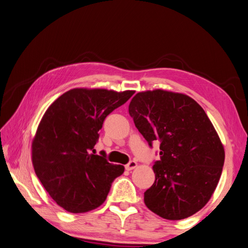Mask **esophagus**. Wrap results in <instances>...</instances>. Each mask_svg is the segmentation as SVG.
Segmentation results:
<instances>
[{
	"instance_id": "1",
	"label": "esophagus",
	"mask_w": 248,
	"mask_h": 248,
	"mask_svg": "<svg viewBox=\"0 0 248 248\" xmlns=\"http://www.w3.org/2000/svg\"><path fill=\"white\" fill-rule=\"evenodd\" d=\"M137 167H138V163L136 162V160H131V162H129L128 164L125 166V169L128 170V171H131L133 169H136Z\"/></svg>"
}]
</instances>
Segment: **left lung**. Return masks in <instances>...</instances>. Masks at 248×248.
I'll return each mask as SVG.
<instances>
[{
    "instance_id": "left-lung-1",
    "label": "left lung",
    "mask_w": 248,
    "mask_h": 248,
    "mask_svg": "<svg viewBox=\"0 0 248 248\" xmlns=\"http://www.w3.org/2000/svg\"><path fill=\"white\" fill-rule=\"evenodd\" d=\"M128 111L150 146L160 142L146 206L168 220L194 215L211 199L224 164V147L211 120L191 97L159 89L138 93Z\"/></svg>"
}]
</instances>
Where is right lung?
<instances>
[{
	"instance_id": "add662e5",
	"label": "right lung",
	"mask_w": 248,
	"mask_h": 248,
	"mask_svg": "<svg viewBox=\"0 0 248 248\" xmlns=\"http://www.w3.org/2000/svg\"><path fill=\"white\" fill-rule=\"evenodd\" d=\"M135 91L77 88L53 102L32 140V164L53 200L70 213H86L104 202L111 183L124 172L93 147L104 119ZM95 153V152H94Z\"/></svg>"
}]
</instances>
